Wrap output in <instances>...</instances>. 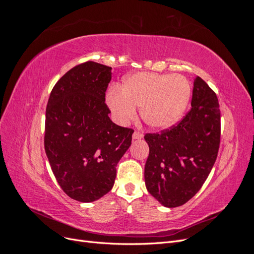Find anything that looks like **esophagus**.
<instances>
[{
    "label": "esophagus",
    "mask_w": 254,
    "mask_h": 254,
    "mask_svg": "<svg viewBox=\"0 0 254 254\" xmlns=\"http://www.w3.org/2000/svg\"><path fill=\"white\" fill-rule=\"evenodd\" d=\"M142 137H143V134L141 132H139V131H134L133 134H132V139L133 140H141Z\"/></svg>",
    "instance_id": "esophagus-1"
}]
</instances>
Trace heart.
<instances>
[{"label": "heart", "mask_w": 254, "mask_h": 254, "mask_svg": "<svg viewBox=\"0 0 254 254\" xmlns=\"http://www.w3.org/2000/svg\"><path fill=\"white\" fill-rule=\"evenodd\" d=\"M191 88L180 74L140 72L129 75L120 91L111 90L106 104L114 120L125 125L141 108V118L148 127L163 130L175 125L187 111Z\"/></svg>", "instance_id": "heart-1"}]
</instances>
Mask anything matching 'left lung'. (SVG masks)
Listing matches in <instances>:
<instances>
[{"mask_svg":"<svg viewBox=\"0 0 254 254\" xmlns=\"http://www.w3.org/2000/svg\"><path fill=\"white\" fill-rule=\"evenodd\" d=\"M191 108L178 125L144 136L149 146L145 186L166 207L188 202L201 189L216 161L220 110L216 94L200 77L194 80Z\"/></svg>","mask_w":254,"mask_h":254,"instance_id":"left-lung-1","label":"left lung"}]
</instances>
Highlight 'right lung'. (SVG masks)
Instances as JSON below:
<instances>
[{
  "label": "right lung",
  "mask_w": 254,
  "mask_h": 254,
  "mask_svg": "<svg viewBox=\"0 0 254 254\" xmlns=\"http://www.w3.org/2000/svg\"><path fill=\"white\" fill-rule=\"evenodd\" d=\"M112 67L88 61L53 88L45 112L44 148L64 193L92 202L111 190L117 165L131 145L132 129L110 120L105 92Z\"/></svg>",
  "instance_id": "1"
}]
</instances>
